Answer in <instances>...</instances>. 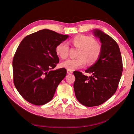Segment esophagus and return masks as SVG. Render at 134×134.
<instances>
[{"label": "esophagus", "instance_id": "esophagus-1", "mask_svg": "<svg viewBox=\"0 0 134 134\" xmlns=\"http://www.w3.org/2000/svg\"><path fill=\"white\" fill-rule=\"evenodd\" d=\"M67 74H71L72 73V71H71V70H67Z\"/></svg>", "mask_w": 134, "mask_h": 134}]
</instances>
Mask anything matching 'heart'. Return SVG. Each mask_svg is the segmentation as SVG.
Listing matches in <instances>:
<instances>
[{"instance_id":"obj_1","label":"heart","mask_w":134,"mask_h":134,"mask_svg":"<svg viewBox=\"0 0 134 134\" xmlns=\"http://www.w3.org/2000/svg\"><path fill=\"white\" fill-rule=\"evenodd\" d=\"M71 44L79 48L76 59H68L61 63V66L68 70H73L83 67L87 64L93 65L100 57L102 47L99 42L91 36L78 35L73 38ZM69 48L65 43L59 44L55 48V53L59 58L65 59L68 56Z\"/></svg>"}]
</instances>
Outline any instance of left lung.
<instances>
[{
	"instance_id": "obj_1",
	"label": "left lung",
	"mask_w": 134,
	"mask_h": 134,
	"mask_svg": "<svg viewBox=\"0 0 134 134\" xmlns=\"http://www.w3.org/2000/svg\"><path fill=\"white\" fill-rule=\"evenodd\" d=\"M99 39L102 51L100 57L85 72L90 76L75 71L74 90L76 99L88 107L99 105L116 92L123 72V63L119 48L109 35L99 29L92 30Z\"/></svg>"
}]
</instances>
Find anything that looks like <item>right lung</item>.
I'll use <instances>...</instances> for the list:
<instances>
[{"mask_svg":"<svg viewBox=\"0 0 134 134\" xmlns=\"http://www.w3.org/2000/svg\"><path fill=\"white\" fill-rule=\"evenodd\" d=\"M69 36L43 29L21 41L12 62L13 81L20 94L36 105L50 102L66 75L64 68L51 71L59 62L55 48Z\"/></svg>","mask_w":134,"mask_h":134,"instance_id":"obj_1","label":"right lung"}]
</instances>
